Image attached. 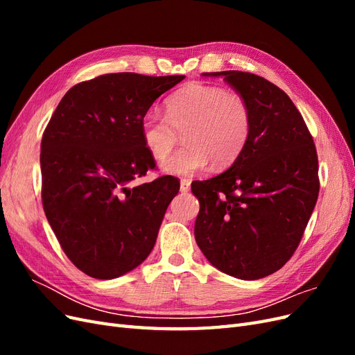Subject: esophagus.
Returning <instances> with one entry per match:
<instances>
[{"label":"esophagus","mask_w":355,"mask_h":355,"mask_svg":"<svg viewBox=\"0 0 355 355\" xmlns=\"http://www.w3.org/2000/svg\"><path fill=\"white\" fill-rule=\"evenodd\" d=\"M191 188V180L189 179H180V191L188 192Z\"/></svg>","instance_id":"esophagus-1"}]
</instances>
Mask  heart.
Returning <instances> with one entry per match:
<instances>
[{"mask_svg": "<svg viewBox=\"0 0 355 355\" xmlns=\"http://www.w3.org/2000/svg\"><path fill=\"white\" fill-rule=\"evenodd\" d=\"M252 114L240 94L207 84H191L171 94L166 115L146 112L141 120V137L148 153L164 159L184 132L185 145L171 154L163 170L189 176L213 163L225 167L234 163L249 141Z\"/></svg>", "mask_w": 355, "mask_h": 355, "instance_id": "heart-1", "label": "heart"}]
</instances>
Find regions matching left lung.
I'll list each match as a JSON object with an SVG mask.
<instances>
[{
    "instance_id": "left-lung-1",
    "label": "left lung",
    "mask_w": 355,
    "mask_h": 355,
    "mask_svg": "<svg viewBox=\"0 0 355 355\" xmlns=\"http://www.w3.org/2000/svg\"><path fill=\"white\" fill-rule=\"evenodd\" d=\"M223 77L249 103L252 130L234 164L191 185L200 201L196 241L219 271L259 280L278 271L302 239L318 198V158L302 115L275 84L250 72Z\"/></svg>"
}]
</instances>
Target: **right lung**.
I'll return each mask as SVG.
<instances>
[{
    "label": "right lung",
    "instance_id": "obj_1",
    "mask_svg": "<svg viewBox=\"0 0 355 355\" xmlns=\"http://www.w3.org/2000/svg\"><path fill=\"white\" fill-rule=\"evenodd\" d=\"M185 75L105 73L67 92L41 141L42 207L60 247L80 271L121 277L154 249L179 192L173 176L128 184L155 167L141 120Z\"/></svg>",
    "mask_w": 355,
    "mask_h": 355
}]
</instances>
